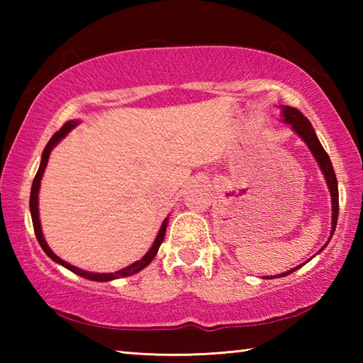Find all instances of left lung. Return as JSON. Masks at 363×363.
<instances>
[{"instance_id":"8db88e82","label":"left lung","mask_w":363,"mask_h":363,"mask_svg":"<svg viewBox=\"0 0 363 363\" xmlns=\"http://www.w3.org/2000/svg\"><path fill=\"white\" fill-rule=\"evenodd\" d=\"M280 113H281V123H286V125H290L291 130L296 133L301 139L304 140L307 149L311 150V153L315 158L317 164L320 167V171H322V174L325 177V181H327V186H328L330 195H331V232H330V237H328L327 243H325L322 250H320V251H323V248L327 247L328 242L331 240V237H333L335 229H336V223H337V211H340V194H337V181H336L333 164H331V160L328 157V153L325 152V149L320 144V140H318L315 130L312 128L311 121L307 120L298 108L288 107V106H280ZM320 251H318V253H320ZM306 262L301 264V266H304ZM301 266L293 267L290 270H286V272H281L279 275H269V277H264V279L285 277V275H290L291 272H294V270H298Z\"/></svg>"}]
</instances>
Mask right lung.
<instances>
[{
	"label": "right lung",
	"mask_w": 363,
	"mask_h": 363,
	"mask_svg": "<svg viewBox=\"0 0 363 363\" xmlns=\"http://www.w3.org/2000/svg\"><path fill=\"white\" fill-rule=\"evenodd\" d=\"M79 125L78 120H70L67 121L65 125L60 128V130L54 134V136L49 139V143L46 144L45 150H43V155H41V163H40V168H38V173H36L33 184H32V192H30V214H32V220H33V229H35V235L38 238V243L40 247L43 248V251L51 257L54 262L60 264V266H64L65 269L72 270L73 274L79 275V277L83 279H88V280H93V281H110V280H115V279H123V277H130V275L138 274L139 270H143L144 267L149 266V264L153 261V257L157 256L158 253V248L160 245H162L163 238H164V233H167V227H168V218H164L162 227H160L158 230V235L155 238V242H153L152 248L147 251V253L143 256V259H139L136 262L130 264V266L125 267V269H120L116 270V272H108V274H99V272H89V270H83V269H78L75 266H72V264L65 262L64 259H60V257L54 253V251L49 248V245L45 240V235H43V230H41V223H40V210H38V194H40V186H41V177L45 174V169L48 167V160L49 155H51V152L54 147H56L60 140H62L67 134H69L73 128H77Z\"/></svg>",
	"instance_id": "1"
}]
</instances>
